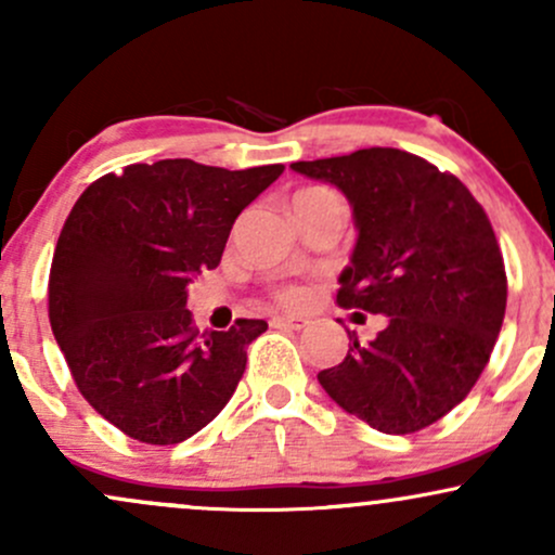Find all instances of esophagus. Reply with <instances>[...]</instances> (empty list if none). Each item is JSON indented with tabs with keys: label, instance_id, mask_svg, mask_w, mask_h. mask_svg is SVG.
<instances>
[{
	"label": "esophagus",
	"instance_id": "1",
	"mask_svg": "<svg viewBox=\"0 0 555 555\" xmlns=\"http://www.w3.org/2000/svg\"><path fill=\"white\" fill-rule=\"evenodd\" d=\"M308 318L305 315H273L271 318V326H276V328H292V331H299V328H305L308 326Z\"/></svg>",
	"mask_w": 555,
	"mask_h": 555
}]
</instances>
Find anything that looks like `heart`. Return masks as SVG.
I'll use <instances>...</instances> for the list:
<instances>
[{
	"mask_svg": "<svg viewBox=\"0 0 555 555\" xmlns=\"http://www.w3.org/2000/svg\"><path fill=\"white\" fill-rule=\"evenodd\" d=\"M318 190H323V188H305V190H299L297 195H305V193H318ZM279 297H282L286 305H302L305 299H308V292H305L302 286H286V289L279 292Z\"/></svg>",
	"mask_w": 555,
	"mask_h": 555,
	"instance_id": "b5f03b06",
	"label": "heart"
}]
</instances>
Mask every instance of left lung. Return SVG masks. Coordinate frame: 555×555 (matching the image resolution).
<instances>
[{
	"label": "left lung",
	"instance_id": "obj_1",
	"mask_svg": "<svg viewBox=\"0 0 555 555\" xmlns=\"http://www.w3.org/2000/svg\"><path fill=\"white\" fill-rule=\"evenodd\" d=\"M352 208L354 240L339 273L341 308L386 315L373 341L318 384L349 415L388 436L428 428L473 391L506 313V271L486 211L449 171L399 149L295 162Z\"/></svg>",
	"mask_w": 555,
	"mask_h": 555
}]
</instances>
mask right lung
<instances>
[{
    "label": "right lung",
    "mask_w": 555,
    "mask_h": 555,
    "mask_svg": "<svg viewBox=\"0 0 555 555\" xmlns=\"http://www.w3.org/2000/svg\"><path fill=\"white\" fill-rule=\"evenodd\" d=\"M282 171L130 164L95 180L69 211L49 321L88 404L135 441L180 443L232 399L245 347L269 323L240 318L201 334L184 308L188 284L219 266L234 219Z\"/></svg>",
    "instance_id": "add662e5"
}]
</instances>
